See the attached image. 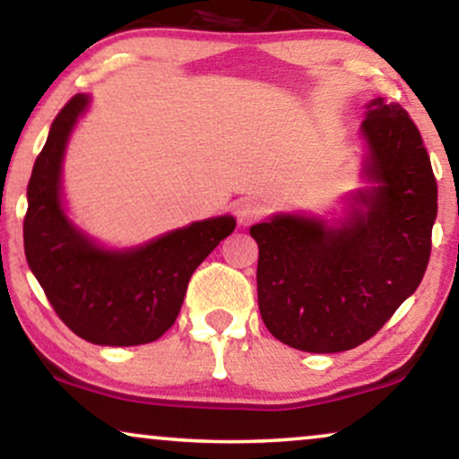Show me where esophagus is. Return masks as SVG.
I'll return each mask as SVG.
<instances>
[{
	"label": "esophagus",
	"instance_id": "obj_1",
	"mask_svg": "<svg viewBox=\"0 0 459 459\" xmlns=\"http://www.w3.org/2000/svg\"><path fill=\"white\" fill-rule=\"evenodd\" d=\"M264 207L258 199H252V196H246V199H239L235 205V216L239 220L241 226H247L263 216Z\"/></svg>",
	"mask_w": 459,
	"mask_h": 459
}]
</instances>
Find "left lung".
Instances as JSON below:
<instances>
[{
  "mask_svg": "<svg viewBox=\"0 0 459 459\" xmlns=\"http://www.w3.org/2000/svg\"><path fill=\"white\" fill-rule=\"evenodd\" d=\"M367 182L330 218L277 212L254 224L258 309L294 350L347 351L368 341L420 286L437 220V179L398 103L377 97L359 125Z\"/></svg>",
  "mask_w": 459,
  "mask_h": 459,
  "instance_id": "left-lung-1",
  "label": "left lung"
}]
</instances>
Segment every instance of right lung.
<instances>
[{
    "label": "right lung",
    "mask_w": 459,
    "mask_h": 459,
    "mask_svg": "<svg viewBox=\"0 0 459 459\" xmlns=\"http://www.w3.org/2000/svg\"><path fill=\"white\" fill-rule=\"evenodd\" d=\"M91 95H75L50 126L27 186L25 256L52 309L95 345L152 343L173 326L190 277L224 237L230 213L196 220L131 247L101 246L69 218L63 160Z\"/></svg>",
    "instance_id": "1"
}]
</instances>
